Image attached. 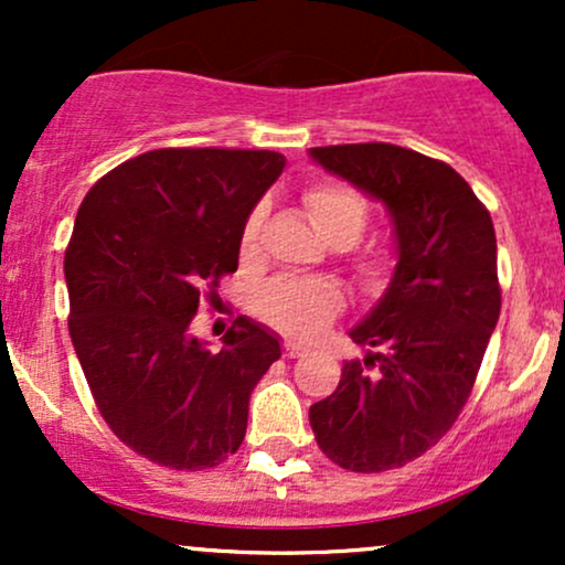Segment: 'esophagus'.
<instances>
[{
  "label": "esophagus",
  "instance_id": "obj_1",
  "mask_svg": "<svg viewBox=\"0 0 565 565\" xmlns=\"http://www.w3.org/2000/svg\"><path fill=\"white\" fill-rule=\"evenodd\" d=\"M281 350H284V355H287V359H297V355L305 353V348L300 345V342H291V340L284 342Z\"/></svg>",
  "mask_w": 565,
  "mask_h": 565
}]
</instances>
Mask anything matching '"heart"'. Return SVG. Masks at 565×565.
I'll list each match as a JSON object with an SVG mask.
<instances>
[{
	"label": "heart",
	"mask_w": 565,
	"mask_h": 565,
	"mask_svg": "<svg viewBox=\"0 0 565 565\" xmlns=\"http://www.w3.org/2000/svg\"><path fill=\"white\" fill-rule=\"evenodd\" d=\"M305 212L321 238L332 246L359 242L369 223V204L355 188L340 183H319L305 191ZM265 210L255 206L242 228V255H255L260 242ZM387 257L382 252H366L359 257V274L366 281H377L385 274ZM257 313L289 334H316L340 310L342 297L321 278H276L257 291Z\"/></svg>",
	"instance_id": "b5f03b06"
}]
</instances>
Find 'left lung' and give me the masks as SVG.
Here are the masks:
<instances>
[{
    "label": "left lung",
    "mask_w": 565,
    "mask_h": 565,
    "mask_svg": "<svg viewBox=\"0 0 565 565\" xmlns=\"http://www.w3.org/2000/svg\"><path fill=\"white\" fill-rule=\"evenodd\" d=\"M310 159L385 204L395 268L350 329L364 361L310 406L321 451L340 468L382 472L436 446L462 412L499 319L489 210L444 161L391 142L310 148Z\"/></svg>",
    "instance_id": "obj_1"
}]
</instances>
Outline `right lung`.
<instances>
[{"label":"right lung","instance_id":"right-lung-1","mask_svg":"<svg viewBox=\"0 0 565 565\" xmlns=\"http://www.w3.org/2000/svg\"><path fill=\"white\" fill-rule=\"evenodd\" d=\"M287 159L276 151L159 148L93 185L66 249L68 332L121 444L172 470L236 454L249 398L281 340L238 316L210 350L191 332L204 291L238 268L242 228Z\"/></svg>","mask_w":565,"mask_h":565}]
</instances>
